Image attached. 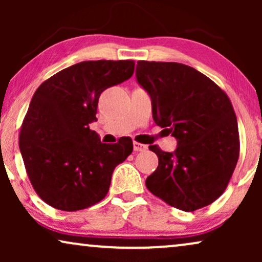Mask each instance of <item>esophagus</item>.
I'll use <instances>...</instances> for the list:
<instances>
[{
  "instance_id": "esophagus-1",
  "label": "esophagus",
  "mask_w": 262,
  "mask_h": 262,
  "mask_svg": "<svg viewBox=\"0 0 262 262\" xmlns=\"http://www.w3.org/2000/svg\"><path fill=\"white\" fill-rule=\"evenodd\" d=\"M134 150L135 151H144V150H146V145L138 142H134Z\"/></svg>"
}]
</instances>
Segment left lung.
I'll return each mask as SVG.
<instances>
[{
  "label": "left lung",
  "mask_w": 262,
  "mask_h": 262,
  "mask_svg": "<svg viewBox=\"0 0 262 262\" xmlns=\"http://www.w3.org/2000/svg\"><path fill=\"white\" fill-rule=\"evenodd\" d=\"M138 83L149 93L152 118L178 139L174 152L159 157L146 188L168 205L192 212L223 194L239 156L232 103L223 89L194 68L175 62L138 60Z\"/></svg>",
  "instance_id": "8db88e82"
}]
</instances>
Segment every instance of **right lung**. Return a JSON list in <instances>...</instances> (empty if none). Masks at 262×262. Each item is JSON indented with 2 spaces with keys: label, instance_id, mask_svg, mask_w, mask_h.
Segmentation results:
<instances>
[{
  "label": "right lung",
  "instance_id": "add662e5",
  "mask_svg": "<svg viewBox=\"0 0 262 262\" xmlns=\"http://www.w3.org/2000/svg\"><path fill=\"white\" fill-rule=\"evenodd\" d=\"M135 60H85L42 82L31 100L19 146L32 187L48 205L78 211L105 198L118 164L134 150L132 139L100 142L89 128L101 93L126 81Z\"/></svg>",
  "mask_w": 262,
  "mask_h": 262
}]
</instances>
